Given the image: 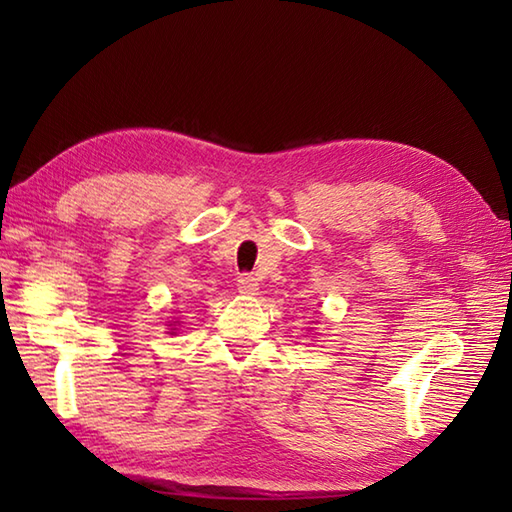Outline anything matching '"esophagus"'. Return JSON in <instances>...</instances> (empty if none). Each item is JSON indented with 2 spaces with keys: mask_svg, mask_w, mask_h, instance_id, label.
<instances>
[{
  "mask_svg": "<svg viewBox=\"0 0 512 512\" xmlns=\"http://www.w3.org/2000/svg\"><path fill=\"white\" fill-rule=\"evenodd\" d=\"M257 290H259V284H257V279L253 277V275H242L237 279V292L239 295H257Z\"/></svg>",
  "mask_w": 512,
  "mask_h": 512,
  "instance_id": "esophagus-1",
  "label": "esophagus"
}]
</instances>
